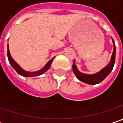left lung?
<instances>
[{"label": "left lung", "instance_id": "obj_1", "mask_svg": "<svg viewBox=\"0 0 123 123\" xmlns=\"http://www.w3.org/2000/svg\"><path fill=\"white\" fill-rule=\"evenodd\" d=\"M112 41H113L114 47H113V54H112L111 61L106 67L104 68H103L102 70H101L99 72L95 73V74H84V73H81L77 69V65L74 64L75 61H74L73 65V70L74 74L76 75L77 78L80 81L88 84H97L101 82L110 74V73L112 71V70L113 68L115 61H116V45H115V42L113 39H112Z\"/></svg>", "mask_w": 123, "mask_h": 123}]
</instances>
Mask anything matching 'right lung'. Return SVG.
Here are the masks:
<instances>
[{
  "mask_svg": "<svg viewBox=\"0 0 123 123\" xmlns=\"http://www.w3.org/2000/svg\"><path fill=\"white\" fill-rule=\"evenodd\" d=\"M7 58H8V61L10 64L11 65V66L15 69V70L17 72L19 75L21 76H23V77H37V76H39V75H41L43 74L44 73H46L49 68H50V65H51V63L53 61L54 58L53 57L51 60H50L48 62L46 65L41 68V70H39L38 71H36V72H28V71H26L24 69H22L18 64H17L16 62L15 61V60L12 58L11 55H10V50H9V46L7 45Z\"/></svg>",
  "mask_w": 123,
  "mask_h": 123,
  "instance_id": "1",
  "label": "right lung"
}]
</instances>
